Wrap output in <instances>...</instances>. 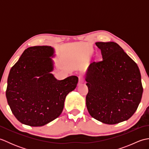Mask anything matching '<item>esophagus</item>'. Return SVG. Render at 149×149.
<instances>
[{"mask_svg": "<svg viewBox=\"0 0 149 149\" xmlns=\"http://www.w3.org/2000/svg\"><path fill=\"white\" fill-rule=\"evenodd\" d=\"M84 83V79H83V78L81 76H80L79 77V83H78V85H81V84H83V83Z\"/></svg>", "mask_w": 149, "mask_h": 149, "instance_id": "obj_1", "label": "esophagus"}]
</instances>
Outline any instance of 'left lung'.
<instances>
[{
  "mask_svg": "<svg viewBox=\"0 0 149 149\" xmlns=\"http://www.w3.org/2000/svg\"><path fill=\"white\" fill-rule=\"evenodd\" d=\"M95 45L102 60L91 63L86 71V107L95 119L116 124L130 118L141 102V74L136 63L116 43Z\"/></svg>",
  "mask_w": 149,
  "mask_h": 149,
  "instance_id": "left-lung-1",
  "label": "left lung"
}]
</instances>
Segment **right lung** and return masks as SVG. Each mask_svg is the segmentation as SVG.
Returning a JSON list of instances; mask_svg holds the SVG:
<instances>
[{
  "label": "right lung",
  "instance_id": "obj_1",
  "mask_svg": "<svg viewBox=\"0 0 149 149\" xmlns=\"http://www.w3.org/2000/svg\"><path fill=\"white\" fill-rule=\"evenodd\" d=\"M55 56L50 46L31 47L10 70L6 95L13 114L22 123L40 127L58 118L66 95L77 86V76L63 80L54 76Z\"/></svg>",
  "mask_w": 149,
  "mask_h": 149
}]
</instances>
